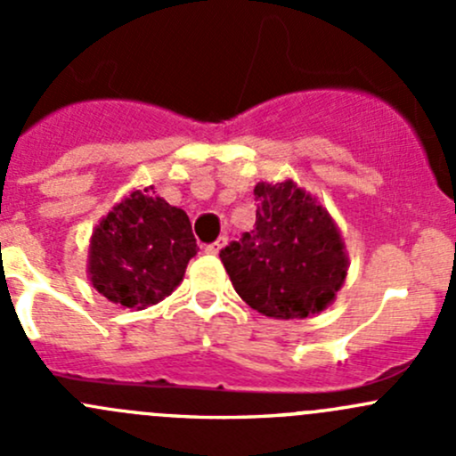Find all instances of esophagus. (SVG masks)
I'll use <instances>...</instances> for the list:
<instances>
[{
  "label": "esophagus",
  "mask_w": 456,
  "mask_h": 456,
  "mask_svg": "<svg viewBox=\"0 0 456 456\" xmlns=\"http://www.w3.org/2000/svg\"><path fill=\"white\" fill-rule=\"evenodd\" d=\"M227 240H229L227 236H220L218 240H216V242H211V245H207V247H205V251H207V254H211V256L220 254V249H223V247L227 245Z\"/></svg>",
  "instance_id": "obj_1"
}]
</instances>
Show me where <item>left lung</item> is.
Returning a JSON list of instances; mask_svg holds the SVG:
<instances>
[{
	"instance_id": "left-lung-1",
	"label": "left lung",
	"mask_w": 456,
	"mask_h": 456,
	"mask_svg": "<svg viewBox=\"0 0 456 456\" xmlns=\"http://www.w3.org/2000/svg\"><path fill=\"white\" fill-rule=\"evenodd\" d=\"M256 227L220 251L238 296L257 314L296 320L324 311L348 257L329 211L293 181L257 183Z\"/></svg>"
}]
</instances>
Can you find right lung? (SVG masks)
<instances>
[{"mask_svg": "<svg viewBox=\"0 0 456 456\" xmlns=\"http://www.w3.org/2000/svg\"><path fill=\"white\" fill-rule=\"evenodd\" d=\"M150 190L132 191L92 232V287L123 309L141 311L167 297L199 251L185 211Z\"/></svg>", "mask_w": 456, "mask_h": 456, "instance_id": "1", "label": "right lung"}]
</instances>
